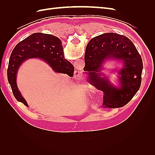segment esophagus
I'll use <instances>...</instances> for the list:
<instances>
[{
	"label": "esophagus",
	"mask_w": 155,
	"mask_h": 155,
	"mask_svg": "<svg viewBox=\"0 0 155 155\" xmlns=\"http://www.w3.org/2000/svg\"><path fill=\"white\" fill-rule=\"evenodd\" d=\"M74 74H75V76H76V78H81V76H82V74H81V71H79V70H76V71H75V72H74Z\"/></svg>",
	"instance_id": "34e87169"
}]
</instances>
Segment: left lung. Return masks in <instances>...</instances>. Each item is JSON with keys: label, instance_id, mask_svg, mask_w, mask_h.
Listing matches in <instances>:
<instances>
[{"label": "left lung", "instance_id": "left-lung-1", "mask_svg": "<svg viewBox=\"0 0 155 155\" xmlns=\"http://www.w3.org/2000/svg\"><path fill=\"white\" fill-rule=\"evenodd\" d=\"M110 58L123 62V67L119 71L120 87L112 86L106 77L101 76L102 63ZM85 63L84 70L88 76V81L104 92V107H124L139 90L142 59L133 42L127 37L107 33L94 37L86 47Z\"/></svg>", "mask_w": 155, "mask_h": 155}]
</instances>
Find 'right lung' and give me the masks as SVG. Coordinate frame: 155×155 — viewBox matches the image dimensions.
I'll return each mask as SVG.
<instances>
[{
    "label": "right lung",
    "mask_w": 155,
    "mask_h": 155,
    "mask_svg": "<svg viewBox=\"0 0 155 155\" xmlns=\"http://www.w3.org/2000/svg\"><path fill=\"white\" fill-rule=\"evenodd\" d=\"M30 58L45 60L55 72L72 74L74 68L64 58L63 48L58 37L50 34L35 33L18 43L10 55L7 71L8 80L16 100L28 107L18 91L16 83L18 69L24 61Z\"/></svg>",
    "instance_id": "right-lung-1"
}]
</instances>
